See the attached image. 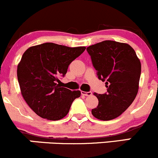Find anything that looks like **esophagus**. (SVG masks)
Masks as SVG:
<instances>
[{
	"label": "esophagus",
	"mask_w": 158,
	"mask_h": 158,
	"mask_svg": "<svg viewBox=\"0 0 158 158\" xmlns=\"http://www.w3.org/2000/svg\"><path fill=\"white\" fill-rule=\"evenodd\" d=\"M81 93H82V95H84V96H90V95H92V92H83V91H82Z\"/></svg>",
	"instance_id": "esophagus-1"
}]
</instances>
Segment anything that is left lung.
I'll return each mask as SVG.
<instances>
[{
	"mask_svg": "<svg viewBox=\"0 0 158 158\" xmlns=\"http://www.w3.org/2000/svg\"><path fill=\"white\" fill-rule=\"evenodd\" d=\"M97 75L106 81L105 94L94 95L98 105L92 110L95 118L110 120L120 116L135 100L139 91L141 63L129 44L114 41H101L87 48Z\"/></svg>",
	"mask_w": 158,
	"mask_h": 158,
	"instance_id": "1",
	"label": "left lung"
}]
</instances>
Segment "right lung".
Segmentation results:
<instances>
[{
    "instance_id": "1",
    "label": "right lung",
    "mask_w": 158,
    "mask_h": 158,
    "mask_svg": "<svg viewBox=\"0 0 158 158\" xmlns=\"http://www.w3.org/2000/svg\"><path fill=\"white\" fill-rule=\"evenodd\" d=\"M85 47L69 48L44 43L29 48L17 66L21 94L29 107L39 117L59 120L68 114L80 91L61 87L59 76H64L68 66L84 52Z\"/></svg>"
}]
</instances>
